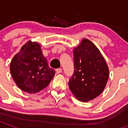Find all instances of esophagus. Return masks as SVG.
Segmentation results:
<instances>
[{
	"label": "esophagus",
	"mask_w": 128,
	"mask_h": 128,
	"mask_svg": "<svg viewBox=\"0 0 128 128\" xmlns=\"http://www.w3.org/2000/svg\"><path fill=\"white\" fill-rule=\"evenodd\" d=\"M62 71V68H58V69H56V72L58 73V74H60V73H61Z\"/></svg>",
	"instance_id": "34e87169"
}]
</instances>
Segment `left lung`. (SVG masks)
<instances>
[{"mask_svg":"<svg viewBox=\"0 0 128 128\" xmlns=\"http://www.w3.org/2000/svg\"><path fill=\"white\" fill-rule=\"evenodd\" d=\"M74 73L70 79L69 88L82 102L94 99L104 91L109 78V69L98 48L84 38L73 49Z\"/></svg>","mask_w":128,"mask_h":128,"instance_id":"left-lung-1","label":"left lung"}]
</instances>
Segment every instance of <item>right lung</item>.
<instances>
[{
  "label": "right lung",
  "instance_id": "obj_1",
  "mask_svg": "<svg viewBox=\"0 0 128 128\" xmlns=\"http://www.w3.org/2000/svg\"><path fill=\"white\" fill-rule=\"evenodd\" d=\"M10 72L19 88L35 94L45 88L56 74L48 66L39 43L29 40L10 63Z\"/></svg>",
  "mask_w": 128,
  "mask_h": 128
}]
</instances>
